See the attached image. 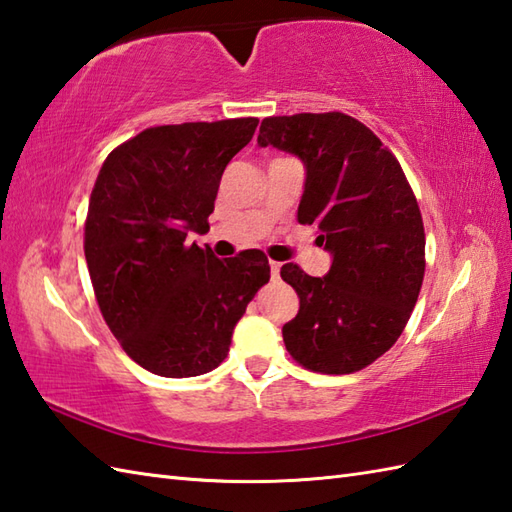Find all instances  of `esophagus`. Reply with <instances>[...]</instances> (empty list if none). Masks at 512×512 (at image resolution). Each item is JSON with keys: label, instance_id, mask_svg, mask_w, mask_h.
Returning <instances> with one entry per match:
<instances>
[{"label": "esophagus", "instance_id": "34e87169", "mask_svg": "<svg viewBox=\"0 0 512 512\" xmlns=\"http://www.w3.org/2000/svg\"><path fill=\"white\" fill-rule=\"evenodd\" d=\"M279 273H281V264L270 259V275H273V279H279Z\"/></svg>", "mask_w": 512, "mask_h": 512}]
</instances>
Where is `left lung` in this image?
<instances>
[{"label": "left lung", "instance_id": "obj_1", "mask_svg": "<svg viewBox=\"0 0 512 512\" xmlns=\"http://www.w3.org/2000/svg\"><path fill=\"white\" fill-rule=\"evenodd\" d=\"M257 143L303 162L297 220L317 226V242L332 255L323 277L281 266L299 295L297 317L281 330L286 350L312 372H358L398 341L418 301V202L394 154L347 114L264 118Z\"/></svg>", "mask_w": 512, "mask_h": 512}]
</instances>
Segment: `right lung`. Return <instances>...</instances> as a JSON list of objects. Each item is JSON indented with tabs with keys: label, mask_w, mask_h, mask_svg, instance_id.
Here are the masks:
<instances>
[{
	"label": "right lung",
	"mask_w": 512,
	"mask_h": 512,
	"mask_svg": "<svg viewBox=\"0 0 512 512\" xmlns=\"http://www.w3.org/2000/svg\"><path fill=\"white\" fill-rule=\"evenodd\" d=\"M257 118L149 127L96 178L85 259L105 323L147 372L189 378L220 365L246 306L270 279L262 250L217 259L189 244L209 228L228 162Z\"/></svg>",
	"instance_id": "add662e5"
}]
</instances>
